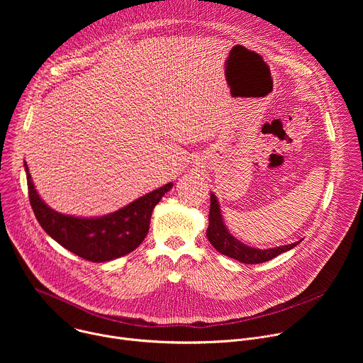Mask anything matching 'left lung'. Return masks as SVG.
<instances>
[{
  "label": "left lung",
  "instance_id": "obj_1",
  "mask_svg": "<svg viewBox=\"0 0 363 363\" xmlns=\"http://www.w3.org/2000/svg\"><path fill=\"white\" fill-rule=\"evenodd\" d=\"M210 225L206 228V237H208L210 242L214 245V248L224 254L228 255L234 260H238L240 263L244 264H258V263H266L272 258L277 257L281 252H286L296 245L300 244V241H296L289 245H281V247H274V248H267V250H260V248H254L250 247L240 240H237L234 235L230 234L227 225L224 224L223 214L220 210V203L218 199L214 194H211V208H210V216H208Z\"/></svg>",
  "mask_w": 363,
  "mask_h": 363
}]
</instances>
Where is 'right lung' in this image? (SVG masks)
I'll return each mask as SVG.
<instances>
[{
	"instance_id": "right-lung-1",
	"label": "right lung",
	"mask_w": 363,
	"mask_h": 363,
	"mask_svg": "<svg viewBox=\"0 0 363 363\" xmlns=\"http://www.w3.org/2000/svg\"><path fill=\"white\" fill-rule=\"evenodd\" d=\"M28 198L43 230L70 252L93 263H106L132 252L149 231L150 216L172 182L155 189L123 208L101 217L84 218L55 211L40 198L24 162Z\"/></svg>"
}]
</instances>
